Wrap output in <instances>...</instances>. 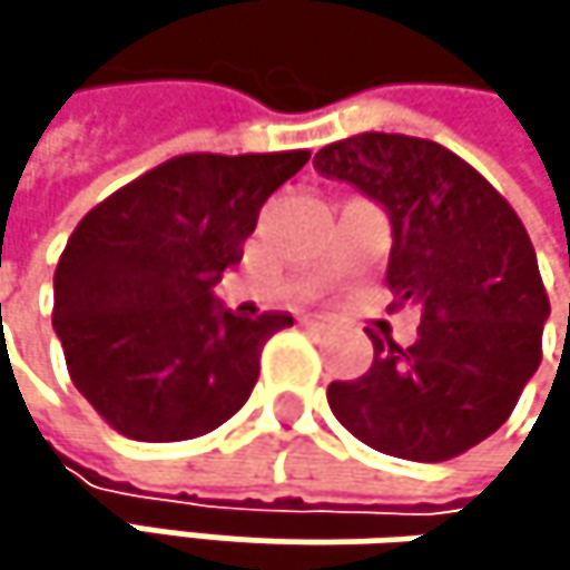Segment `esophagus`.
<instances>
[{
    "mask_svg": "<svg viewBox=\"0 0 570 570\" xmlns=\"http://www.w3.org/2000/svg\"><path fill=\"white\" fill-rule=\"evenodd\" d=\"M299 323H303L306 330H320V333L333 330V320H330V316H323V313H303V316H299Z\"/></svg>",
    "mask_w": 570,
    "mask_h": 570,
    "instance_id": "esophagus-1",
    "label": "esophagus"
}]
</instances>
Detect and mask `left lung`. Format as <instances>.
Here are the masks:
<instances>
[{"label": "left lung", "instance_id": "obj_1", "mask_svg": "<svg viewBox=\"0 0 570 570\" xmlns=\"http://www.w3.org/2000/svg\"><path fill=\"white\" fill-rule=\"evenodd\" d=\"M313 168L383 204L393 306L422 313L412 346L370 333L373 366L330 383L333 415L386 455H462L512 415L541 363L551 306L524 224L472 165L425 138L366 131L326 145Z\"/></svg>", "mask_w": 570, "mask_h": 570}]
</instances>
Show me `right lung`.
Returning a JSON list of instances; mask_svg holds the SVG:
<instances>
[{"instance_id": "obj_1", "label": "right lung", "mask_w": 570, "mask_h": 570, "mask_svg": "<svg viewBox=\"0 0 570 570\" xmlns=\"http://www.w3.org/2000/svg\"><path fill=\"white\" fill-rule=\"evenodd\" d=\"M306 161L180 155L81 217L56 267L52 326L75 390L111 429L180 442L250 399L264 343L293 316H237L214 286L240 264L264 200Z\"/></svg>"}]
</instances>
